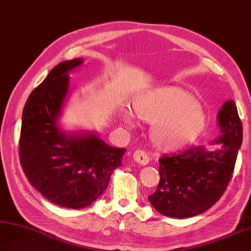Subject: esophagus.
I'll return each mask as SVG.
<instances>
[{"label":"esophagus","instance_id":"esophagus-1","mask_svg":"<svg viewBox=\"0 0 251 251\" xmlns=\"http://www.w3.org/2000/svg\"><path fill=\"white\" fill-rule=\"evenodd\" d=\"M133 159L135 162H138V163H140L141 165H147L149 163V161H150L148 153L144 150H140V149L139 150L134 151Z\"/></svg>","mask_w":251,"mask_h":251}]
</instances>
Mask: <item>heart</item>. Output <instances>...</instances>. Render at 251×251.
<instances>
[{
    "mask_svg": "<svg viewBox=\"0 0 251 251\" xmlns=\"http://www.w3.org/2000/svg\"><path fill=\"white\" fill-rule=\"evenodd\" d=\"M133 107L138 118L153 123V142L165 150L186 146L205 128V114L196 99L181 88L163 87L147 92L134 101ZM123 121L133 126L132 113L125 112Z\"/></svg>",
    "mask_w": 251,
    "mask_h": 251,
    "instance_id": "b5f03b06",
    "label": "heart"
}]
</instances>
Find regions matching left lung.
I'll return each instance as SVG.
<instances>
[{"instance_id": "obj_1", "label": "left lung", "mask_w": 251, "mask_h": 251, "mask_svg": "<svg viewBox=\"0 0 251 251\" xmlns=\"http://www.w3.org/2000/svg\"><path fill=\"white\" fill-rule=\"evenodd\" d=\"M218 125L223 134L214 143H221V150L192 147L159 159L160 182L148 199L160 214L193 217L212 207L225 193L243 142V125L234 100L219 110Z\"/></svg>"}]
</instances>
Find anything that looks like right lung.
Wrapping results in <instances>:
<instances>
[{"mask_svg": "<svg viewBox=\"0 0 251 251\" xmlns=\"http://www.w3.org/2000/svg\"><path fill=\"white\" fill-rule=\"evenodd\" d=\"M82 58L63 61L29 95L23 110L19 153L28 182L51 203L66 208L89 206L107 190L125 149L94 134L67 135L57 118L68 92L69 75Z\"/></svg>", "mask_w": 251, "mask_h": 251, "instance_id": "add662e5", "label": "right lung"}]
</instances>
